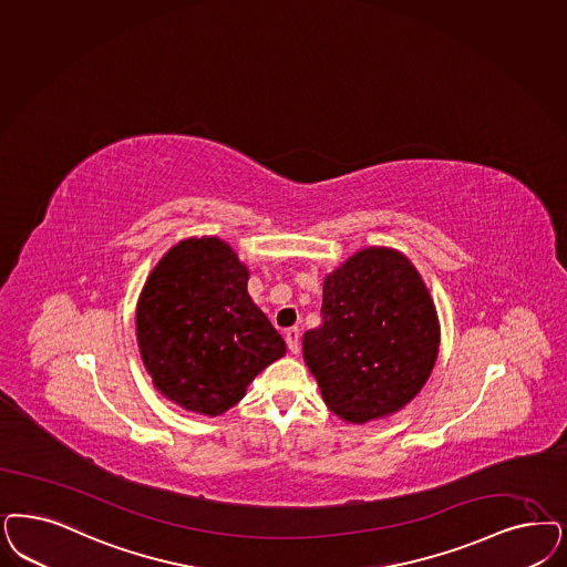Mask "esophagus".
I'll list each match as a JSON object with an SVG mask.
<instances>
[{
    "instance_id": "obj_1",
    "label": "esophagus",
    "mask_w": 567,
    "mask_h": 567,
    "mask_svg": "<svg viewBox=\"0 0 567 567\" xmlns=\"http://www.w3.org/2000/svg\"><path fill=\"white\" fill-rule=\"evenodd\" d=\"M299 329L297 327H293V329H289V331L285 332V339H287V346H289V350L291 352L297 353L299 352Z\"/></svg>"
}]
</instances>
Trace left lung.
Instances as JSON below:
<instances>
[{
	"mask_svg": "<svg viewBox=\"0 0 567 567\" xmlns=\"http://www.w3.org/2000/svg\"><path fill=\"white\" fill-rule=\"evenodd\" d=\"M322 324L303 334V360L324 404L348 423L404 409L437 360L440 322L411 259L390 247L353 254L324 278Z\"/></svg>",
	"mask_w": 567,
	"mask_h": 567,
	"instance_id": "1",
	"label": "left lung"
}]
</instances>
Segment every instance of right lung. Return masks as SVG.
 <instances>
[{"label": "right lung", "instance_id": "right-lung-1", "mask_svg": "<svg viewBox=\"0 0 567 567\" xmlns=\"http://www.w3.org/2000/svg\"><path fill=\"white\" fill-rule=\"evenodd\" d=\"M249 270L217 236L186 238L148 276L137 348L153 385L184 411L217 416L287 352L247 291Z\"/></svg>", "mask_w": 567, "mask_h": 567}]
</instances>
